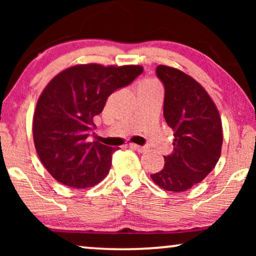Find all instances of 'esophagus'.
Instances as JSON below:
<instances>
[{"mask_svg":"<svg viewBox=\"0 0 256 256\" xmlns=\"http://www.w3.org/2000/svg\"><path fill=\"white\" fill-rule=\"evenodd\" d=\"M129 146H130L132 149L136 150V152H146V146H141L134 144V143H130V144H129Z\"/></svg>","mask_w":256,"mask_h":256,"instance_id":"esophagus-1","label":"esophagus"}]
</instances>
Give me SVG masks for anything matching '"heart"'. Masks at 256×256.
I'll return each instance as SVG.
<instances>
[{
  "instance_id": "1",
  "label": "heart",
  "mask_w": 256,
  "mask_h": 256,
  "mask_svg": "<svg viewBox=\"0 0 256 256\" xmlns=\"http://www.w3.org/2000/svg\"><path fill=\"white\" fill-rule=\"evenodd\" d=\"M146 84H152V82H146Z\"/></svg>"
}]
</instances>
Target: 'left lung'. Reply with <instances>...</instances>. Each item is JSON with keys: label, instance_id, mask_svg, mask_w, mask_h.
<instances>
[{"label": "left lung", "instance_id": "1", "mask_svg": "<svg viewBox=\"0 0 256 256\" xmlns=\"http://www.w3.org/2000/svg\"><path fill=\"white\" fill-rule=\"evenodd\" d=\"M164 87L163 115L174 130V152L164 166L150 174L160 188L182 192L200 183L218 163L222 146V118L208 92L190 76L158 65Z\"/></svg>", "mask_w": 256, "mask_h": 256}]
</instances>
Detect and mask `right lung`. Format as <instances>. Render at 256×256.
<instances>
[{"label": "right lung", "instance_id": "add662e5", "mask_svg": "<svg viewBox=\"0 0 256 256\" xmlns=\"http://www.w3.org/2000/svg\"><path fill=\"white\" fill-rule=\"evenodd\" d=\"M143 72L142 66L76 65L56 76L38 99L34 142L48 174L66 186L92 188L110 172L114 148L87 142L107 98Z\"/></svg>", "mask_w": 256, "mask_h": 256}]
</instances>
